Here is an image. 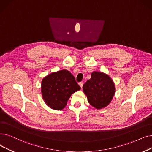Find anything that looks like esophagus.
<instances>
[{
	"mask_svg": "<svg viewBox=\"0 0 152 152\" xmlns=\"http://www.w3.org/2000/svg\"><path fill=\"white\" fill-rule=\"evenodd\" d=\"M78 85H79V86H80L81 88H82V86H83V82H79V83H78Z\"/></svg>",
	"mask_w": 152,
	"mask_h": 152,
	"instance_id": "esophagus-1",
	"label": "esophagus"
}]
</instances>
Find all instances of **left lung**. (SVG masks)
<instances>
[{
	"instance_id": "1",
	"label": "left lung",
	"mask_w": 152,
	"mask_h": 152,
	"mask_svg": "<svg viewBox=\"0 0 152 152\" xmlns=\"http://www.w3.org/2000/svg\"><path fill=\"white\" fill-rule=\"evenodd\" d=\"M83 90L88 103L96 109H102L109 104L115 91L112 79L100 72H92L91 78L83 85Z\"/></svg>"
}]
</instances>
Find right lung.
<instances>
[{
    "mask_svg": "<svg viewBox=\"0 0 152 152\" xmlns=\"http://www.w3.org/2000/svg\"><path fill=\"white\" fill-rule=\"evenodd\" d=\"M80 90L75 77L67 70L53 72L42 79L41 93L45 103L54 110L66 106L72 94Z\"/></svg>",
    "mask_w": 152,
    "mask_h": 152,
    "instance_id": "obj_1",
    "label": "right lung"
}]
</instances>
